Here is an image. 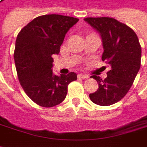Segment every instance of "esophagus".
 I'll return each mask as SVG.
<instances>
[{
	"label": "esophagus",
	"mask_w": 147,
	"mask_h": 147,
	"mask_svg": "<svg viewBox=\"0 0 147 147\" xmlns=\"http://www.w3.org/2000/svg\"><path fill=\"white\" fill-rule=\"evenodd\" d=\"M78 78L80 79H88L89 78V76L86 75V74H79L78 75Z\"/></svg>",
	"instance_id": "esophagus-1"
}]
</instances>
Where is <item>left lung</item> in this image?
Masks as SVG:
<instances>
[{
    "label": "left lung",
    "instance_id": "1",
    "mask_svg": "<svg viewBox=\"0 0 147 147\" xmlns=\"http://www.w3.org/2000/svg\"><path fill=\"white\" fill-rule=\"evenodd\" d=\"M101 35L104 51L102 60L111 67L107 77L102 80L92 76L98 83L96 92L89 94L97 105L116 103L129 92L141 67L142 49L138 36L126 24L112 18H86Z\"/></svg>",
    "mask_w": 147,
    "mask_h": 147
}]
</instances>
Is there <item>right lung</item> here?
<instances>
[{
    "label": "right lung",
    "mask_w": 147,
    "mask_h": 147,
    "mask_svg": "<svg viewBox=\"0 0 147 147\" xmlns=\"http://www.w3.org/2000/svg\"><path fill=\"white\" fill-rule=\"evenodd\" d=\"M78 18L46 14L34 18L19 32L15 42L14 63L24 92L43 107L61 103L67 86L76 80L75 72L59 76L52 71L53 54H58L66 33Z\"/></svg>",
    "instance_id": "1"
}]
</instances>
